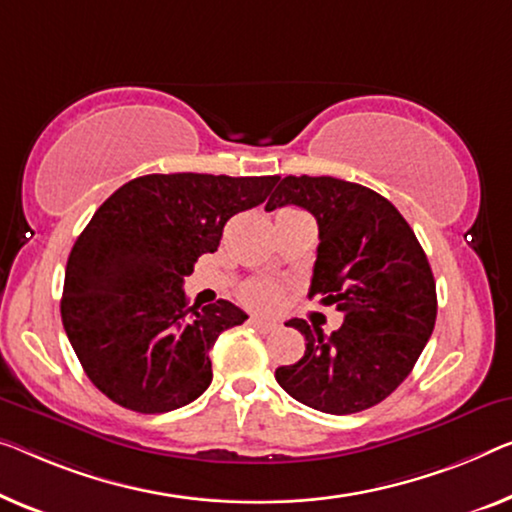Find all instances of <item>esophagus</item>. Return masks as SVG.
Listing matches in <instances>:
<instances>
[{"instance_id":"1","label":"esophagus","mask_w":512,"mask_h":512,"mask_svg":"<svg viewBox=\"0 0 512 512\" xmlns=\"http://www.w3.org/2000/svg\"><path fill=\"white\" fill-rule=\"evenodd\" d=\"M250 324H253L255 329L262 331V333H273L278 329L276 322H269V319H259V317H250Z\"/></svg>"}]
</instances>
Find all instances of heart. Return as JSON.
<instances>
[{
    "instance_id": "heart-1",
    "label": "heart",
    "mask_w": 512,
    "mask_h": 512,
    "mask_svg": "<svg viewBox=\"0 0 512 512\" xmlns=\"http://www.w3.org/2000/svg\"><path fill=\"white\" fill-rule=\"evenodd\" d=\"M241 296L248 305L264 310V308H273V305L278 303L280 289L269 280H253L248 282V285H243Z\"/></svg>"
}]
</instances>
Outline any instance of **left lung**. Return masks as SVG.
Listing matches in <instances>:
<instances>
[{"label":"left lung","mask_w":512,"mask_h":512,"mask_svg":"<svg viewBox=\"0 0 512 512\" xmlns=\"http://www.w3.org/2000/svg\"><path fill=\"white\" fill-rule=\"evenodd\" d=\"M296 204L319 225L310 296L335 305L345 322L324 335L303 319L287 326L305 338L301 361L276 381L324 414H356L386 400L414 370L437 319L430 262L402 213L361 183L285 177L266 211Z\"/></svg>","instance_id":"8db88e82"}]
</instances>
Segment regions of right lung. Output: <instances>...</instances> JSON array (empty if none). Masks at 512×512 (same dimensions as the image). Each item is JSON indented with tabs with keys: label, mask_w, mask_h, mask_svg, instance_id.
Masks as SVG:
<instances>
[{
	"label": "right lung",
	"mask_w": 512,
	"mask_h": 512,
	"mask_svg": "<svg viewBox=\"0 0 512 512\" xmlns=\"http://www.w3.org/2000/svg\"><path fill=\"white\" fill-rule=\"evenodd\" d=\"M278 179L147 174L98 207L68 255L61 296L66 335L98 391L137 414H165L207 391L213 342L248 315L225 299L188 305L183 278Z\"/></svg>",
	"instance_id": "add662e5"
}]
</instances>
